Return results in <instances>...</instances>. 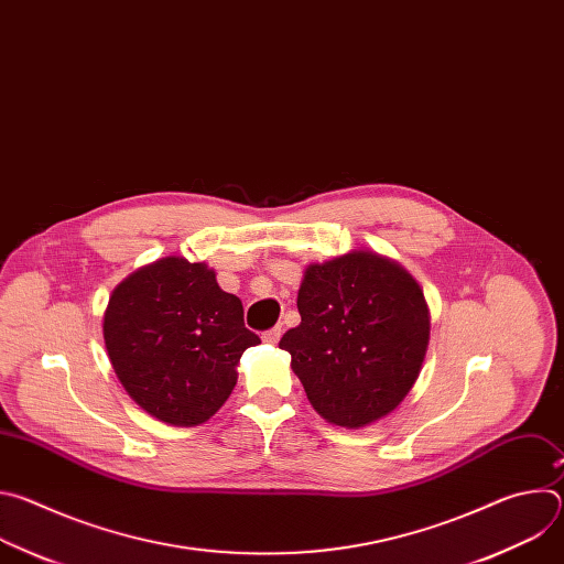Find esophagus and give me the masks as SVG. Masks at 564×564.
<instances>
[{
	"label": "esophagus",
	"mask_w": 564,
	"mask_h": 564,
	"mask_svg": "<svg viewBox=\"0 0 564 564\" xmlns=\"http://www.w3.org/2000/svg\"><path fill=\"white\" fill-rule=\"evenodd\" d=\"M281 335H283V330H281V326H274L272 330H268V333H263V341L265 344H279V339H281Z\"/></svg>",
	"instance_id": "1"
}]
</instances>
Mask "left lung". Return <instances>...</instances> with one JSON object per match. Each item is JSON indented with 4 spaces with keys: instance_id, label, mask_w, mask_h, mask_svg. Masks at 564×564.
Returning a JSON list of instances; mask_svg holds the SVG:
<instances>
[{
    "instance_id": "1",
    "label": "left lung",
    "mask_w": 564,
    "mask_h": 564,
    "mask_svg": "<svg viewBox=\"0 0 564 564\" xmlns=\"http://www.w3.org/2000/svg\"><path fill=\"white\" fill-rule=\"evenodd\" d=\"M296 307L301 324L279 348L321 417L361 429L404 401L431 335L424 292L404 268L370 250L312 263Z\"/></svg>"
}]
</instances>
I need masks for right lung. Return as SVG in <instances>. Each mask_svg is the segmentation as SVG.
<instances>
[{"mask_svg":"<svg viewBox=\"0 0 564 564\" xmlns=\"http://www.w3.org/2000/svg\"><path fill=\"white\" fill-rule=\"evenodd\" d=\"M111 366L140 409L172 426L207 422L231 394L236 366L261 339L214 270L165 257L129 274L105 310Z\"/></svg>","mask_w":564,"mask_h":564,"instance_id":"right-lung-1","label":"right lung"}]
</instances>
